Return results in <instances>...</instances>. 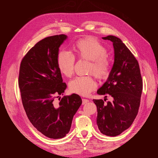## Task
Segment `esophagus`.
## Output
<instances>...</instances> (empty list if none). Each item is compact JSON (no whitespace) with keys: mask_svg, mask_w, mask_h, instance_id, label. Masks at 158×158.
<instances>
[{"mask_svg":"<svg viewBox=\"0 0 158 158\" xmlns=\"http://www.w3.org/2000/svg\"><path fill=\"white\" fill-rule=\"evenodd\" d=\"M89 102V100L88 99H84V98H83L82 99V105H85V104H86L87 103H88Z\"/></svg>","mask_w":158,"mask_h":158,"instance_id":"34e87169","label":"esophagus"}]
</instances>
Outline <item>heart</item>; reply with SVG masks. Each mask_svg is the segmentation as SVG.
I'll return each instance as SVG.
<instances>
[{"label": "heart", "instance_id": "heart-1", "mask_svg": "<svg viewBox=\"0 0 158 158\" xmlns=\"http://www.w3.org/2000/svg\"><path fill=\"white\" fill-rule=\"evenodd\" d=\"M76 53L79 59L89 60L88 73H94L98 78H105L111 69V60L107 56V50L102 43L93 37L80 40L74 45ZM75 56L67 50L60 51L57 56V65L60 73L70 77L74 73ZM97 87L92 76H78L69 83L72 92L81 95H89Z\"/></svg>", "mask_w": 158, "mask_h": 158}]
</instances>
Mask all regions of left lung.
<instances>
[{
  "label": "left lung",
  "instance_id": "1",
  "mask_svg": "<svg viewBox=\"0 0 158 158\" xmlns=\"http://www.w3.org/2000/svg\"><path fill=\"white\" fill-rule=\"evenodd\" d=\"M102 39L113 42L114 58L107 81L97 93L109 94L113 101L108 102L107 104L103 99L93 101L97 106L99 130L103 135L116 136L130 127L137 115L140 104L142 79L138 60L123 41L113 35Z\"/></svg>",
  "mask_w": 158,
  "mask_h": 158
}]
</instances>
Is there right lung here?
Returning a JSON list of instances; mask_svg holds the SVG:
<instances>
[{
    "mask_svg": "<svg viewBox=\"0 0 158 158\" xmlns=\"http://www.w3.org/2000/svg\"><path fill=\"white\" fill-rule=\"evenodd\" d=\"M66 39L61 34L37 42L22 59L19 73L18 85L28 119L38 131L53 139L69 133L82 103L76 94L64 96L59 104L55 101L66 88L57 65L59 47Z\"/></svg>",
    "mask_w": 158,
    "mask_h": 158,
    "instance_id": "1",
    "label": "right lung"
}]
</instances>
